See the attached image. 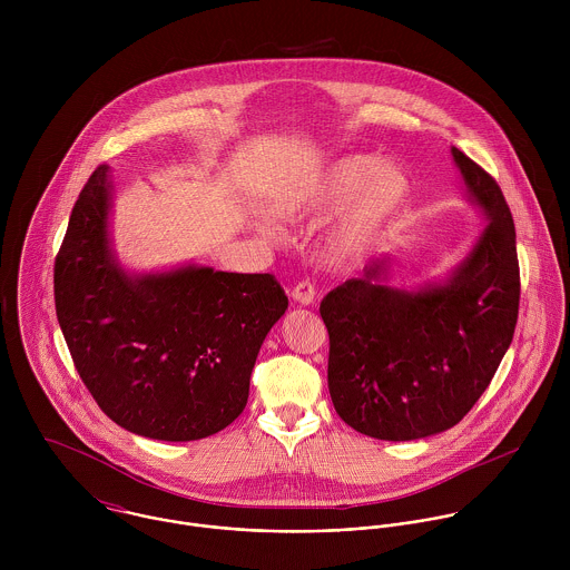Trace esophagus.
Segmentation results:
<instances>
[{
    "label": "esophagus",
    "mask_w": 570,
    "mask_h": 570,
    "mask_svg": "<svg viewBox=\"0 0 570 570\" xmlns=\"http://www.w3.org/2000/svg\"><path fill=\"white\" fill-rule=\"evenodd\" d=\"M314 285L309 281H298L294 287H292V298L301 305H312L314 303Z\"/></svg>",
    "instance_id": "esophagus-1"
}]
</instances>
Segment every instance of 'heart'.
<instances>
[{
  "label": "heart",
  "instance_id": "obj_1",
  "mask_svg": "<svg viewBox=\"0 0 570 570\" xmlns=\"http://www.w3.org/2000/svg\"><path fill=\"white\" fill-rule=\"evenodd\" d=\"M410 195V179L402 166L353 154L307 175L283 190L274 210L281 217H323L326 224L321 249L326 263L344 267L362 261L382 242L400 217Z\"/></svg>",
  "mask_w": 570,
  "mask_h": 570
}]
</instances>
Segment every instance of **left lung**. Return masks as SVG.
Listing matches in <instances>:
<instances>
[{
    "instance_id": "1",
    "label": "left lung",
    "mask_w": 570,
    "mask_h": 570,
    "mask_svg": "<svg viewBox=\"0 0 570 570\" xmlns=\"http://www.w3.org/2000/svg\"><path fill=\"white\" fill-rule=\"evenodd\" d=\"M454 163L489 226L443 287L407 294L382 283L386 258L328 292V393L353 430L412 441L456 425L500 366L518 323L520 265L498 181L456 147Z\"/></svg>"
}]
</instances>
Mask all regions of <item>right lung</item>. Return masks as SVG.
Instances as JSON below:
<instances>
[{
	"label": "right lung",
	"mask_w": 570,
	"mask_h": 570,
	"mask_svg": "<svg viewBox=\"0 0 570 570\" xmlns=\"http://www.w3.org/2000/svg\"><path fill=\"white\" fill-rule=\"evenodd\" d=\"M109 181L82 186L55 258V305L75 366L125 430L197 441L230 425L287 296L272 274L184 267L127 276L107 245Z\"/></svg>",
	"instance_id": "1"
}]
</instances>
